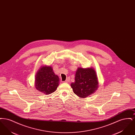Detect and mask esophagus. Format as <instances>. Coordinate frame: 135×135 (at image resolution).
I'll use <instances>...</instances> for the list:
<instances>
[{
	"label": "esophagus",
	"mask_w": 135,
	"mask_h": 135,
	"mask_svg": "<svg viewBox=\"0 0 135 135\" xmlns=\"http://www.w3.org/2000/svg\"><path fill=\"white\" fill-rule=\"evenodd\" d=\"M69 81H70V78H67L66 79V80L65 81V83H69Z\"/></svg>",
	"instance_id": "1"
}]
</instances>
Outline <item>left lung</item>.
Segmentation results:
<instances>
[{
    "mask_svg": "<svg viewBox=\"0 0 135 135\" xmlns=\"http://www.w3.org/2000/svg\"><path fill=\"white\" fill-rule=\"evenodd\" d=\"M96 72L93 68H78L75 81L71 84L73 92L80 98H86L94 93L98 88Z\"/></svg>",
    "mask_w": 135,
    "mask_h": 135,
    "instance_id": "1",
    "label": "left lung"
}]
</instances>
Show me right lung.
Masks as SVG:
<instances>
[{"label":"right lung","mask_w":135,"mask_h":135,"mask_svg":"<svg viewBox=\"0 0 135 135\" xmlns=\"http://www.w3.org/2000/svg\"><path fill=\"white\" fill-rule=\"evenodd\" d=\"M60 79L51 66H41L35 78V86L37 90L45 95L54 92L58 88Z\"/></svg>","instance_id":"add662e5"}]
</instances>
